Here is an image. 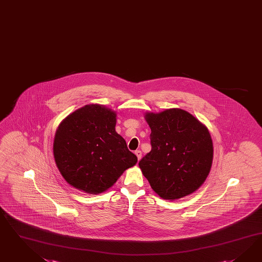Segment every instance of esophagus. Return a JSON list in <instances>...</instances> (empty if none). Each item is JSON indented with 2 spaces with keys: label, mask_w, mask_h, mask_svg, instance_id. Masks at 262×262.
<instances>
[{
  "label": "esophagus",
  "mask_w": 262,
  "mask_h": 262,
  "mask_svg": "<svg viewBox=\"0 0 262 262\" xmlns=\"http://www.w3.org/2000/svg\"><path fill=\"white\" fill-rule=\"evenodd\" d=\"M135 155L137 156V158H138V160H140L142 157V151L141 150H139V149H137V150H135Z\"/></svg>",
  "instance_id": "obj_1"
}]
</instances>
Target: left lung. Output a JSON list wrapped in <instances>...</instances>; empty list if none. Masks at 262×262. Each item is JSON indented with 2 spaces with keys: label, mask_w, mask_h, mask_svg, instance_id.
<instances>
[{
  "label": "left lung",
  "mask_w": 262,
  "mask_h": 262,
  "mask_svg": "<svg viewBox=\"0 0 262 262\" xmlns=\"http://www.w3.org/2000/svg\"><path fill=\"white\" fill-rule=\"evenodd\" d=\"M145 118L151 130V150L139 167L152 190L170 200L196 191L212 167L213 148L207 127L180 108L146 113Z\"/></svg>",
  "instance_id": "8db88e82"
}]
</instances>
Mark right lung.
<instances>
[{
    "mask_svg": "<svg viewBox=\"0 0 262 262\" xmlns=\"http://www.w3.org/2000/svg\"><path fill=\"white\" fill-rule=\"evenodd\" d=\"M116 113L86 105L71 113L57 128L53 155L64 180L92 194L111 188L137 157L115 132Z\"/></svg>",
    "mask_w": 262,
    "mask_h": 262,
    "instance_id": "1",
    "label": "right lung"
}]
</instances>
